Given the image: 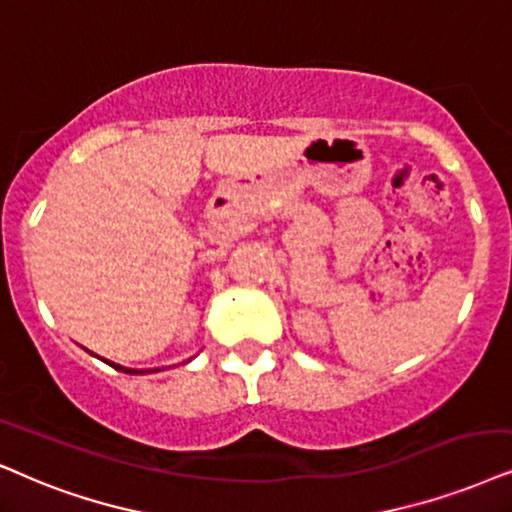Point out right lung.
<instances>
[{
  "mask_svg": "<svg viewBox=\"0 0 512 512\" xmlns=\"http://www.w3.org/2000/svg\"><path fill=\"white\" fill-rule=\"evenodd\" d=\"M101 361H106L108 366L118 368V371H122V373H153V371H160V368H146V371H139V368H125V366H120V364H113V361H108V359H101Z\"/></svg>",
  "mask_w": 512,
  "mask_h": 512,
  "instance_id": "add662e5",
  "label": "right lung"
}]
</instances>
